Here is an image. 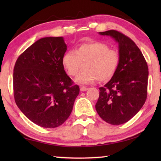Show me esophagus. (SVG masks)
Listing matches in <instances>:
<instances>
[{
	"mask_svg": "<svg viewBox=\"0 0 161 161\" xmlns=\"http://www.w3.org/2000/svg\"><path fill=\"white\" fill-rule=\"evenodd\" d=\"M89 88H87L86 86H80V91L81 92H85L86 90H88Z\"/></svg>",
	"mask_w": 161,
	"mask_h": 161,
	"instance_id": "1",
	"label": "esophagus"
}]
</instances>
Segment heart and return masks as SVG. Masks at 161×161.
Wrapping results in <instances>:
<instances>
[{"label": "heart", "instance_id": "b5f03b06", "mask_svg": "<svg viewBox=\"0 0 161 161\" xmlns=\"http://www.w3.org/2000/svg\"><path fill=\"white\" fill-rule=\"evenodd\" d=\"M119 62L118 52L101 42L81 44L76 51H68L62 58V64L71 76L77 75L84 64V68L75 79L76 82L82 84L97 79L100 81L109 80L115 75Z\"/></svg>", "mask_w": 161, "mask_h": 161}]
</instances>
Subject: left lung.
<instances>
[{
  "mask_svg": "<svg viewBox=\"0 0 161 161\" xmlns=\"http://www.w3.org/2000/svg\"><path fill=\"white\" fill-rule=\"evenodd\" d=\"M119 44V64L115 75L103 87L95 105L98 114L111 125L126 123L145 103L148 68L140 49L129 37L116 31L99 32Z\"/></svg>",
  "mask_w": 161,
  "mask_h": 161,
  "instance_id": "obj_1",
  "label": "left lung"
}]
</instances>
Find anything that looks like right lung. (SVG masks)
<instances>
[{
	"instance_id": "obj_1",
	"label": "right lung",
	"mask_w": 161,
	"mask_h": 161,
	"mask_svg": "<svg viewBox=\"0 0 161 161\" xmlns=\"http://www.w3.org/2000/svg\"><path fill=\"white\" fill-rule=\"evenodd\" d=\"M67 49L64 37L41 38L19 56L13 69L16 104L27 118L43 128L63 124L80 93V87L72 85L64 69Z\"/></svg>"
}]
</instances>
